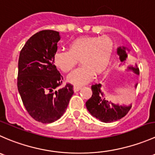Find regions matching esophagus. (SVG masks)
Instances as JSON below:
<instances>
[{"label": "esophagus", "mask_w": 155, "mask_h": 155, "mask_svg": "<svg viewBox=\"0 0 155 155\" xmlns=\"http://www.w3.org/2000/svg\"><path fill=\"white\" fill-rule=\"evenodd\" d=\"M81 86H74V87H73V90H74V93H76V92L79 91V90H81Z\"/></svg>", "instance_id": "esophagus-1"}]
</instances>
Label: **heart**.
<instances>
[{
    "mask_svg": "<svg viewBox=\"0 0 155 155\" xmlns=\"http://www.w3.org/2000/svg\"><path fill=\"white\" fill-rule=\"evenodd\" d=\"M112 53L113 41L109 37H80L68 44V51H56L53 62L58 69L67 73L80 59L81 66L67 78L70 84L80 86L91 81L95 74H100L106 70Z\"/></svg>",
    "mask_w": 155,
    "mask_h": 155,
    "instance_id": "heart-1",
    "label": "heart"
}]
</instances>
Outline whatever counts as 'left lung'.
Masks as SVG:
<instances>
[{"mask_svg":"<svg viewBox=\"0 0 155 155\" xmlns=\"http://www.w3.org/2000/svg\"><path fill=\"white\" fill-rule=\"evenodd\" d=\"M127 50L130 52V50L125 47H119L117 49V54L118 55L120 61V65L125 63L128 55ZM127 71H131L136 75H139V69L137 65H129ZM138 84H135V89ZM93 95L86 102V107L92 116L104 123H111L120 120L124 117L132 107V104L127 105H119L111 102L109 99L105 98V94L102 91V84H97L92 85L91 87Z\"/></svg>","mask_w":155,"mask_h":155,"instance_id":"8db88e82","label":"left lung"}]
</instances>
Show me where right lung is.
<instances>
[{
  "instance_id": "right-lung-1",
  "label": "right lung",
  "mask_w": 155,
  "mask_h": 155,
  "mask_svg": "<svg viewBox=\"0 0 155 155\" xmlns=\"http://www.w3.org/2000/svg\"><path fill=\"white\" fill-rule=\"evenodd\" d=\"M59 32L44 30L31 37L19 54L17 87L28 114L38 122L50 124L65 113L72 96L73 86L63 88V78L53 62Z\"/></svg>"
}]
</instances>
